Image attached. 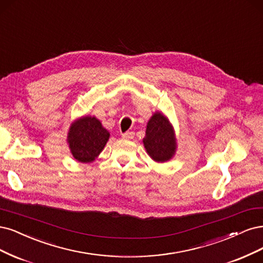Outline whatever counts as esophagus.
<instances>
[{
  "label": "esophagus",
  "instance_id": "34e87169",
  "mask_svg": "<svg viewBox=\"0 0 263 263\" xmlns=\"http://www.w3.org/2000/svg\"><path fill=\"white\" fill-rule=\"evenodd\" d=\"M121 137H122L123 139H126V140L133 139V138H134V132H132V131H128V132L121 133Z\"/></svg>",
  "mask_w": 263,
  "mask_h": 263
}]
</instances>
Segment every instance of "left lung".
<instances>
[{"label":"left lung","instance_id":"1","mask_svg":"<svg viewBox=\"0 0 263 263\" xmlns=\"http://www.w3.org/2000/svg\"><path fill=\"white\" fill-rule=\"evenodd\" d=\"M144 146L148 155L156 162H166L175 154L176 141L174 131L167 118L160 112L155 114L147 123Z\"/></svg>","mask_w":263,"mask_h":263}]
</instances>
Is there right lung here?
Returning <instances> with one entry per match:
<instances>
[{
    "label": "right lung",
    "instance_id": "add662e5",
    "mask_svg": "<svg viewBox=\"0 0 263 263\" xmlns=\"http://www.w3.org/2000/svg\"><path fill=\"white\" fill-rule=\"evenodd\" d=\"M109 139V132L95 117H84L72 124L67 142L75 159L82 163L94 160Z\"/></svg>",
    "mask_w": 263,
    "mask_h": 263
}]
</instances>
